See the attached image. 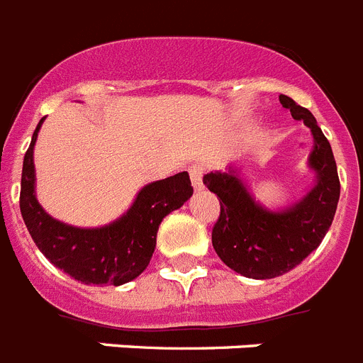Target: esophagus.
Returning a JSON list of instances; mask_svg holds the SVG:
<instances>
[{
	"label": "esophagus",
	"mask_w": 363,
	"mask_h": 363,
	"mask_svg": "<svg viewBox=\"0 0 363 363\" xmlns=\"http://www.w3.org/2000/svg\"><path fill=\"white\" fill-rule=\"evenodd\" d=\"M190 179H191V184H194L195 190H201L203 188V173H204V168L203 166H199V164H194V166H190Z\"/></svg>",
	"instance_id": "1"
}]
</instances>
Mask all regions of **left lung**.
I'll list each match as a JSON object with an SVG mask.
<instances>
[{"label": "left lung", "mask_w": 363, "mask_h": 363, "mask_svg": "<svg viewBox=\"0 0 363 363\" xmlns=\"http://www.w3.org/2000/svg\"><path fill=\"white\" fill-rule=\"evenodd\" d=\"M279 102L296 121H303L314 137L308 166L316 172V184L303 199L272 212L252 199L234 168L203 177L220 203L212 230L217 256L226 267L252 279L283 276L316 250L333 225L340 199L336 160L314 115L285 94H279Z\"/></svg>", "instance_id": "1"}]
</instances>
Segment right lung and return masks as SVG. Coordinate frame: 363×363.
I'll return each instance as SVG.
<instances>
[{
	"instance_id": "right-lung-1",
	"label": "right lung",
	"mask_w": 363,
	"mask_h": 363,
	"mask_svg": "<svg viewBox=\"0 0 363 363\" xmlns=\"http://www.w3.org/2000/svg\"><path fill=\"white\" fill-rule=\"evenodd\" d=\"M43 121L34 129L21 172L20 210L30 238L50 263L77 281L115 286L131 281L150 264L164 217L181 208L194 194L190 175L181 172L144 186L128 212L111 225L100 228L65 225L40 206L34 191L33 153Z\"/></svg>"
}]
</instances>
